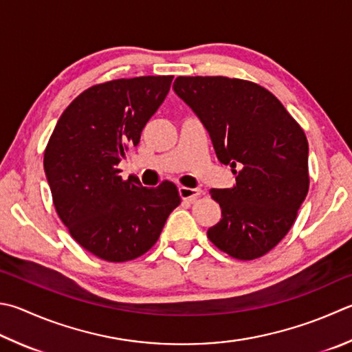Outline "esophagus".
<instances>
[{
  "mask_svg": "<svg viewBox=\"0 0 352 352\" xmlns=\"http://www.w3.org/2000/svg\"><path fill=\"white\" fill-rule=\"evenodd\" d=\"M179 195L184 199V201L193 202L196 199L202 195L201 188H188V187H179Z\"/></svg>",
  "mask_w": 352,
  "mask_h": 352,
  "instance_id": "obj_1",
  "label": "esophagus"
}]
</instances>
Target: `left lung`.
<instances>
[{
	"label": "left lung",
	"mask_w": 352,
	"mask_h": 352,
	"mask_svg": "<svg viewBox=\"0 0 352 352\" xmlns=\"http://www.w3.org/2000/svg\"><path fill=\"white\" fill-rule=\"evenodd\" d=\"M175 94L208 131L233 188L210 190L222 217L207 236L239 261H253L287 236L307 197L308 141L271 91L227 76H179Z\"/></svg>",
	"instance_id": "left-lung-1"
}]
</instances>
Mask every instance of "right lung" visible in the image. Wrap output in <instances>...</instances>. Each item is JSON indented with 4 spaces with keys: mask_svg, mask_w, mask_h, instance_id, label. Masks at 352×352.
Returning <instances> with one entry per match:
<instances>
[{
    "mask_svg": "<svg viewBox=\"0 0 352 352\" xmlns=\"http://www.w3.org/2000/svg\"><path fill=\"white\" fill-rule=\"evenodd\" d=\"M173 76L115 79L82 91L64 110L44 151L53 204L72 237L107 262L153 247L179 204L175 184L142 187L118 164L167 96Z\"/></svg>",
    "mask_w": 352,
    "mask_h": 352,
    "instance_id": "right-lung-1",
    "label": "right lung"
}]
</instances>
